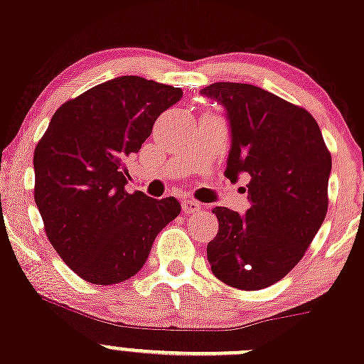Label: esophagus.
<instances>
[{
	"label": "esophagus",
	"instance_id": "1",
	"mask_svg": "<svg viewBox=\"0 0 364 364\" xmlns=\"http://www.w3.org/2000/svg\"><path fill=\"white\" fill-rule=\"evenodd\" d=\"M202 209V205L195 200H183V213L188 216V214H195Z\"/></svg>",
	"mask_w": 364,
	"mask_h": 364
}]
</instances>
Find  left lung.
<instances>
[{
	"mask_svg": "<svg viewBox=\"0 0 364 364\" xmlns=\"http://www.w3.org/2000/svg\"><path fill=\"white\" fill-rule=\"evenodd\" d=\"M223 106L230 131L227 176L247 178L246 214L214 208L208 244L213 274L239 289H263L301 259L328 211L331 155L314 117L250 83L218 82L200 90Z\"/></svg>",
	"mask_w": 364,
	"mask_h": 364,
	"instance_id": "1",
	"label": "left lung"
}]
</instances>
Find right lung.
Instances as JSON below:
<instances>
[{"mask_svg": "<svg viewBox=\"0 0 364 364\" xmlns=\"http://www.w3.org/2000/svg\"><path fill=\"white\" fill-rule=\"evenodd\" d=\"M183 90L118 76L64 102L34 148V200L48 240L75 274L94 284L127 281L181 205L174 197L125 192V160Z\"/></svg>", "mask_w": 364, "mask_h": 364, "instance_id": "obj_1", "label": "right lung"}]
</instances>
